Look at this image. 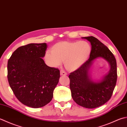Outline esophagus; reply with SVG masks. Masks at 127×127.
Here are the masks:
<instances>
[{
  "mask_svg": "<svg viewBox=\"0 0 127 127\" xmlns=\"http://www.w3.org/2000/svg\"><path fill=\"white\" fill-rule=\"evenodd\" d=\"M60 74H61V75H63V76H65V75H67V74H66V72H65V71H63V70H61Z\"/></svg>",
  "mask_w": 127,
  "mask_h": 127,
  "instance_id": "34e87169",
  "label": "esophagus"
}]
</instances>
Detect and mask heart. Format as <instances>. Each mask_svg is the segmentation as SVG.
Wrapping results in <instances>:
<instances>
[{"mask_svg": "<svg viewBox=\"0 0 127 127\" xmlns=\"http://www.w3.org/2000/svg\"><path fill=\"white\" fill-rule=\"evenodd\" d=\"M91 50L90 45L85 41H61L54 44L51 47V52H46L44 58L51 66L61 65L64 61L67 70L74 71L88 60Z\"/></svg>", "mask_w": 127, "mask_h": 127, "instance_id": "heart-1", "label": "heart"}]
</instances>
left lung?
Listing matches in <instances>:
<instances>
[{
  "mask_svg": "<svg viewBox=\"0 0 127 127\" xmlns=\"http://www.w3.org/2000/svg\"><path fill=\"white\" fill-rule=\"evenodd\" d=\"M90 42L91 51L90 58L83 65L70 73V89L74 101L87 108L98 107L111 98L117 79V62L113 54L107 47L93 36L82 37ZM101 57L110 64L109 74L100 82H94L89 79L88 71L92 62Z\"/></svg>",
  "mask_w": 127,
  "mask_h": 127,
  "instance_id": "obj_1",
  "label": "left lung"
}]
</instances>
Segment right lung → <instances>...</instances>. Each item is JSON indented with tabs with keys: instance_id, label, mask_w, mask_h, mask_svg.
<instances>
[{
	"instance_id": "obj_1",
	"label": "right lung",
	"mask_w": 127,
	"mask_h": 127,
	"mask_svg": "<svg viewBox=\"0 0 127 127\" xmlns=\"http://www.w3.org/2000/svg\"><path fill=\"white\" fill-rule=\"evenodd\" d=\"M46 43L19 47L7 62V80L18 100L27 106L39 108L51 102L58 83L60 71L47 66L42 59Z\"/></svg>"
}]
</instances>
